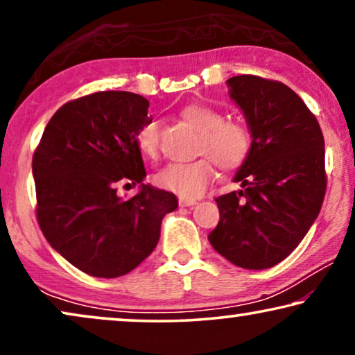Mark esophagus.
<instances>
[{
    "label": "esophagus",
    "mask_w": 355,
    "mask_h": 355,
    "mask_svg": "<svg viewBox=\"0 0 355 355\" xmlns=\"http://www.w3.org/2000/svg\"><path fill=\"white\" fill-rule=\"evenodd\" d=\"M196 203V200H189V198H181V200H179V205L181 207H193Z\"/></svg>",
    "instance_id": "esophagus-1"
}]
</instances>
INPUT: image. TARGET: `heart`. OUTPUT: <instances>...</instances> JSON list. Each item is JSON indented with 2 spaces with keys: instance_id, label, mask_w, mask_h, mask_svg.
I'll use <instances>...</instances> for the list:
<instances>
[{
  "instance_id": "obj_1",
  "label": "heart",
  "mask_w": 355,
  "mask_h": 355,
  "mask_svg": "<svg viewBox=\"0 0 355 355\" xmlns=\"http://www.w3.org/2000/svg\"><path fill=\"white\" fill-rule=\"evenodd\" d=\"M186 123L200 132L197 153L203 157L191 163H169L159 169L155 181L159 187L184 198H196L207 191L215 176V162L225 171L239 168L249 157L252 135L237 121H226L225 114L205 105H189L182 110ZM137 145L145 157L158 152V123L150 119L137 132Z\"/></svg>"
}]
</instances>
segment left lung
Masks as SVG:
<instances>
[{
	"label": "left lung",
	"instance_id": "1",
	"mask_svg": "<svg viewBox=\"0 0 355 355\" xmlns=\"http://www.w3.org/2000/svg\"><path fill=\"white\" fill-rule=\"evenodd\" d=\"M252 135L234 182L242 191L216 198L220 223L208 241L247 270L271 268L307 234L322 208L324 140L318 121L288 85L257 76L226 80Z\"/></svg>",
	"mask_w": 355,
	"mask_h": 355
}]
</instances>
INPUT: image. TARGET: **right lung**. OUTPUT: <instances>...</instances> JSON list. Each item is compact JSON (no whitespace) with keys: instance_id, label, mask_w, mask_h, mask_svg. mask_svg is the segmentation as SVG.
I'll list each match as a JSON object with an SVG mask.
<instances>
[{"instance_id":"1","label":"right lung","mask_w":355,"mask_h":355,"mask_svg":"<svg viewBox=\"0 0 355 355\" xmlns=\"http://www.w3.org/2000/svg\"><path fill=\"white\" fill-rule=\"evenodd\" d=\"M148 100L132 92H96L62 105L33 153L37 218L58 254L95 278H118L142 263L159 239L174 193L144 184L137 132ZM139 184L129 201L121 182Z\"/></svg>"}]
</instances>
